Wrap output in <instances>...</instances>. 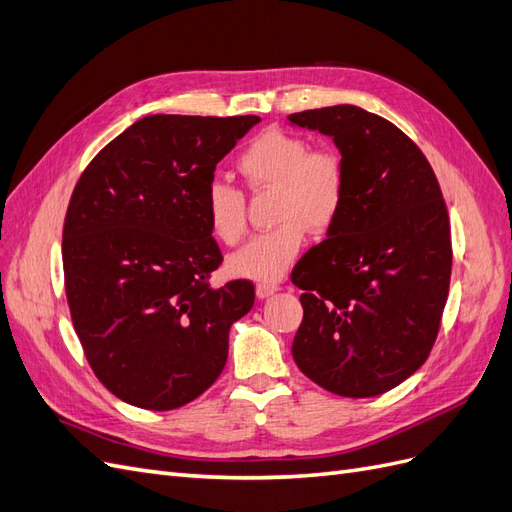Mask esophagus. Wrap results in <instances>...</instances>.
Instances as JSON below:
<instances>
[{
	"label": "esophagus",
	"mask_w": 512,
	"mask_h": 512,
	"mask_svg": "<svg viewBox=\"0 0 512 512\" xmlns=\"http://www.w3.org/2000/svg\"><path fill=\"white\" fill-rule=\"evenodd\" d=\"M277 290H280V286H277V284H258L256 286V297L267 299V297H271V294H275Z\"/></svg>",
	"instance_id": "obj_1"
}]
</instances>
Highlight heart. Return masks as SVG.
Returning a JSON list of instances; mask_svg holds the SVG:
<instances>
[{
	"label": "heart",
	"mask_w": 512,
	"mask_h": 512,
	"mask_svg": "<svg viewBox=\"0 0 512 512\" xmlns=\"http://www.w3.org/2000/svg\"><path fill=\"white\" fill-rule=\"evenodd\" d=\"M237 170L250 190H275L273 222L277 226L232 254L228 269L243 280L280 282L299 258L307 230H327L342 211L344 162L329 149H309L303 136L267 130L241 151ZM205 218L215 239L237 245L247 232L241 192L222 181L209 183Z\"/></svg>",
	"instance_id": "b5f03b06"
}]
</instances>
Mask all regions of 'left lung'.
<instances>
[{
	"label": "left lung",
	"mask_w": 512,
	"mask_h": 512,
	"mask_svg": "<svg viewBox=\"0 0 512 512\" xmlns=\"http://www.w3.org/2000/svg\"><path fill=\"white\" fill-rule=\"evenodd\" d=\"M333 138L346 196L327 239L292 271L303 322L292 356L342 397H374L421 367L451 284V224L433 168L391 121L337 104L288 115Z\"/></svg>",
	"instance_id": "obj_1"
}]
</instances>
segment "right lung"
Wrapping results in <instances>:
<instances>
[{
	"label": "right lung",
	"instance_id": "obj_1",
	"mask_svg": "<svg viewBox=\"0 0 512 512\" xmlns=\"http://www.w3.org/2000/svg\"><path fill=\"white\" fill-rule=\"evenodd\" d=\"M260 117L149 115L89 162L72 192L61 258L74 331L121 401L175 410L228 359L254 284H209L222 252L205 218L218 162Z\"/></svg>",
	"mask_w": 512,
	"mask_h": 512
}]
</instances>
